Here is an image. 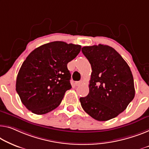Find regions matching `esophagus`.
Segmentation results:
<instances>
[{
  "instance_id": "obj_1",
  "label": "esophagus",
  "mask_w": 149,
  "mask_h": 149,
  "mask_svg": "<svg viewBox=\"0 0 149 149\" xmlns=\"http://www.w3.org/2000/svg\"><path fill=\"white\" fill-rule=\"evenodd\" d=\"M81 83H82V81H75V86H79V85H81Z\"/></svg>"
}]
</instances>
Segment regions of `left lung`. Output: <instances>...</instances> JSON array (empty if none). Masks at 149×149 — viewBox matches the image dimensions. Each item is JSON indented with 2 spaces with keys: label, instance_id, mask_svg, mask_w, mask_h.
Here are the masks:
<instances>
[{
  "label": "left lung",
  "instance_id": "8db88e82",
  "mask_svg": "<svg viewBox=\"0 0 149 149\" xmlns=\"http://www.w3.org/2000/svg\"><path fill=\"white\" fill-rule=\"evenodd\" d=\"M81 52L90 62L92 74L89 94L79 98L86 113L98 121L114 118L134 97V79L130 67L108 45L86 46Z\"/></svg>",
  "mask_w": 149,
  "mask_h": 149
}]
</instances>
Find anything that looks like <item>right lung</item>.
I'll return each mask as SVG.
<instances>
[{"instance_id": "right-lung-1", "label": "right lung", "mask_w": 149, "mask_h": 149, "mask_svg": "<svg viewBox=\"0 0 149 149\" xmlns=\"http://www.w3.org/2000/svg\"><path fill=\"white\" fill-rule=\"evenodd\" d=\"M80 50L81 45L53 41L28 55L18 73L16 91L29 110L44 114L60 104L66 91L72 88L67 65Z\"/></svg>"}]
</instances>
